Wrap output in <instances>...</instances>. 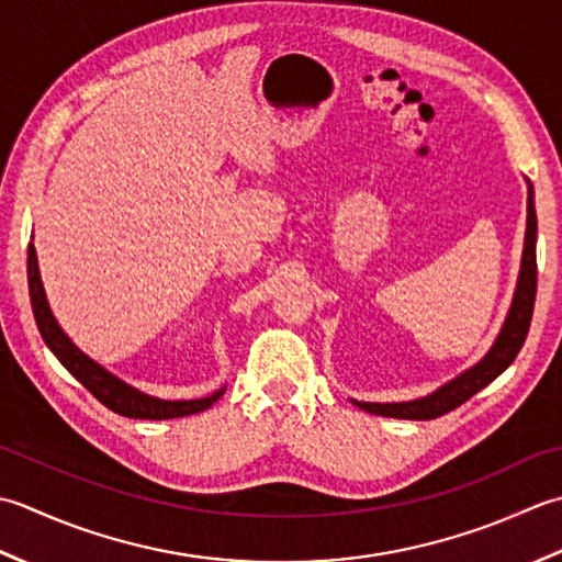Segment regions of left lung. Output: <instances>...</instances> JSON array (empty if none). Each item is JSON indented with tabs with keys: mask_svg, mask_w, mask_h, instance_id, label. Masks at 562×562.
<instances>
[{
	"mask_svg": "<svg viewBox=\"0 0 562 562\" xmlns=\"http://www.w3.org/2000/svg\"><path fill=\"white\" fill-rule=\"evenodd\" d=\"M533 301H536V209H533V189L529 184V201H526V239H524V257H521V271L517 293L509 307L507 323L502 327L499 337L492 345L487 357L451 381L449 385L439 387L437 393L427 397L412 400V403H357L361 409L371 412V415L395 417V419H437L446 412L463 405L471 400L477 391H483L487 383L507 369V366L517 359L521 351L526 335L531 327L533 315Z\"/></svg>",
	"mask_w": 562,
	"mask_h": 562,
	"instance_id": "left-lung-1",
	"label": "left lung"
}]
</instances>
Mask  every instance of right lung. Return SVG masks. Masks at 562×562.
<instances>
[{
    "mask_svg": "<svg viewBox=\"0 0 562 562\" xmlns=\"http://www.w3.org/2000/svg\"><path fill=\"white\" fill-rule=\"evenodd\" d=\"M29 295H31V307H33V317H36V325L45 345L50 347V351L57 357L67 371H70L79 383H82L87 391L94 395L101 405H106L109 409L116 412V415L123 417H133V419H171V417H187V415H196V412L209 409L217 397H221L225 391H217L209 397L201 400H159L150 397L135 387L125 385L119 381L116 375H111L109 371L101 369L99 363L85 357L70 339H67L60 325L55 323V317L48 307V301H45V291L41 283V273H38V259H36V247L29 243Z\"/></svg>",
    "mask_w": 562,
    "mask_h": 562,
    "instance_id": "obj_1",
    "label": "right lung"
}]
</instances>
